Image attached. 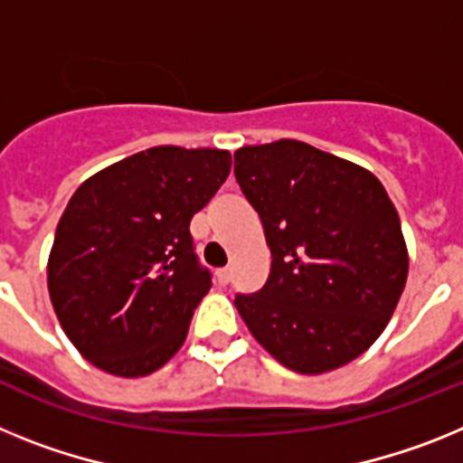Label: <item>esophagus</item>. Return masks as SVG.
I'll list each match as a JSON object with an SVG mask.
<instances>
[{
	"mask_svg": "<svg viewBox=\"0 0 463 463\" xmlns=\"http://www.w3.org/2000/svg\"><path fill=\"white\" fill-rule=\"evenodd\" d=\"M231 275H232L231 268H221V270H216V279H219V284H223V287L231 281Z\"/></svg>",
	"mask_w": 463,
	"mask_h": 463,
	"instance_id": "esophagus-1",
	"label": "esophagus"
}]
</instances>
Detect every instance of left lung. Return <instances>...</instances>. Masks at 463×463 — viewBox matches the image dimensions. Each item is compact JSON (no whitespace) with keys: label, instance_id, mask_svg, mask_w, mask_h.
I'll return each instance as SVG.
<instances>
[{"label":"left lung","instance_id":"obj_1","mask_svg":"<svg viewBox=\"0 0 463 463\" xmlns=\"http://www.w3.org/2000/svg\"><path fill=\"white\" fill-rule=\"evenodd\" d=\"M235 179L272 256L263 288L235 296L249 331L305 375L356 359L384 331L408 277L399 212L384 186L296 139L235 151Z\"/></svg>","mask_w":463,"mask_h":463}]
</instances>
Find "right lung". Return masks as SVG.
Here are the masks:
<instances>
[{
  "instance_id": "1",
  "label": "right lung",
  "mask_w": 463,
  "mask_h": 463,
  "mask_svg": "<svg viewBox=\"0 0 463 463\" xmlns=\"http://www.w3.org/2000/svg\"><path fill=\"white\" fill-rule=\"evenodd\" d=\"M231 175L221 148L154 146L76 188L55 231L48 291L74 347L102 371H158L212 288L191 235Z\"/></svg>"
}]
</instances>
